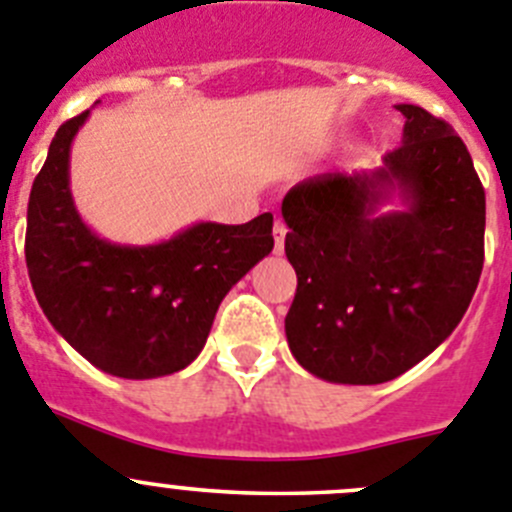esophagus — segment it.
<instances>
[{"mask_svg": "<svg viewBox=\"0 0 512 512\" xmlns=\"http://www.w3.org/2000/svg\"><path fill=\"white\" fill-rule=\"evenodd\" d=\"M285 234H288V227H285L280 219H275V224H272V237H275V255H283Z\"/></svg>", "mask_w": 512, "mask_h": 512, "instance_id": "esophagus-1", "label": "esophagus"}]
</instances>
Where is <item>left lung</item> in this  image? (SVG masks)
Wrapping results in <instances>:
<instances>
[{
	"instance_id": "left-lung-1",
	"label": "left lung",
	"mask_w": 512,
	"mask_h": 512,
	"mask_svg": "<svg viewBox=\"0 0 512 512\" xmlns=\"http://www.w3.org/2000/svg\"><path fill=\"white\" fill-rule=\"evenodd\" d=\"M379 169L321 174L283 199L298 275L285 315L295 361L333 384H384L462 321L485 260V189L450 123L401 103ZM391 196L404 210L381 213Z\"/></svg>"
}]
</instances>
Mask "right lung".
<instances>
[{
    "instance_id": "add662e5",
    "label": "right lung",
    "mask_w": 512,
    "mask_h": 512,
    "mask_svg": "<svg viewBox=\"0 0 512 512\" xmlns=\"http://www.w3.org/2000/svg\"><path fill=\"white\" fill-rule=\"evenodd\" d=\"M90 111L57 128L27 207L25 257L42 313L95 369L156 379L202 353L232 285L272 252V214L197 222L159 245L93 232L70 194V146Z\"/></svg>"
}]
</instances>
